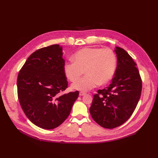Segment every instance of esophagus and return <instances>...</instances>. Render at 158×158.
<instances>
[{
    "label": "esophagus",
    "instance_id": "1",
    "mask_svg": "<svg viewBox=\"0 0 158 158\" xmlns=\"http://www.w3.org/2000/svg\"><path fill=\"white\" fill-rule=\"evenodd\" d=\"M85 94H86V93L82 92H81L79 93V95H80V96H83V95H85Z\"/></svg>",
    "mask_w": 158,
    "mask_h": 158
}]
</instances>
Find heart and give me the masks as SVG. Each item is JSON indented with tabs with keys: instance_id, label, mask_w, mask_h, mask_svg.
Masks as SVG:
<instances>
[{
	"instance_id": "heart-1",
	"label": "heart",
	"mask_w": 158,
	"mask_h": 158,
	"mask_svg": "<svg viewBox=\"0 0 158 158\" xmlns=\"http://www.w3.org/2000/svg\"><path fill=\"white\" fill-rule=\"evenodd\" d=\"M74 62L66 63L63 71L66 77L74 81L84 73L86 75L75 81L73 89L88 91L98 85H105L113 77L117 67V57L111 49L86 47L75 53Z\"/></svg>"
}]
</instances>
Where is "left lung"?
Here are the masks:
<instances>
[{
    "instance_id": "8db88e82",
    "label": "left lung",
    "mask_w": 158,
    "mask_h": 158,
    "mask_svg": "<svg viewBox=\"0 0 158 158\" xmlns=\"http://www.w3.org/2000/svg\"><path fill=\"white\" fill-rule=\"evenodd\" d=\"M117 66L111 83L98 89L94 96L89 112L101 126L113 129L126 122L139 100L142 82L136 64L125 50L116 47Z\"/></svg>"
}]
</instances>
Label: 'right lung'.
I'll use <instances>...</instances> for the list:
<instances>
[{
  "instance_id": "right-lung-1",
  "label": "right lung",
  "mask_w": 158,
  "mask_h": 158,
  "mask_svg": "<svg viewBox=\"0 0 158 158\" xmlns=\"http://www.w3.org/2000/svg\"><path fill=\"white\" fill-rule=\"evenodd\" d=\"M62 47L52 45L33 52L19 72L18 97L27 117L36 126L52 129L67 118L79 92L61 95L68 86Z\"/></svg>"
}]
</instances>
